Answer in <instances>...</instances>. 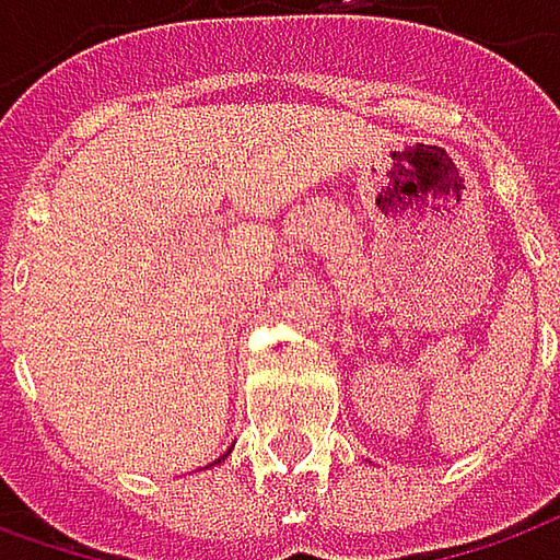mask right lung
Wrapping results in <instances>:
<instances>
[{"label":"right lung","instance_id":"add662e5","mask_svg":"<svg viewBox=\"0 0 560 560\" xmlns=\"http://www.w3.org/2000/svg\"><path fill=\"white\" fill-rule=\"evenodd\" d=\"M214 464H221V458H218V462H214Z\"/></svg>","mask_w":560,"mask_h":560}]
</instances>
